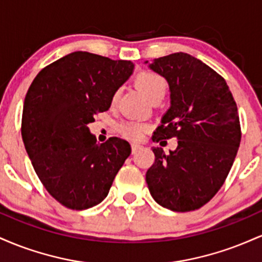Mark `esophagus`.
<instances>
[{
    "label": "esophagus",
    "instance_id": "obj_1",
    "mask_svg": "<svg viewBox=\"0 0 262 262\" xmlns=\"http://www.w3.org/2000/svg\"><path fill=\"white\" fill-rule=\"evenodd\" d=\"M139 149H141L140 144H137V143L132 144V152H133V154H135V152H137Z\"/></svg>",
    "mask_w": 262,
    "mask_h": 262
}]
</instances>
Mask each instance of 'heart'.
Listing matches in <instances>:
<instances>
[{
  "label": "heart",
  "mask_w": 262,
  "mask_h": 262,
  "mask_svg": "<svg viewBox=\"0 0 262 262\" xmlns=\"http://www.w3.org/2000/svg\"><path fill=\"white\" fill-rule=\"evenodd\" d=\"M135 83L139 89L148 96L150 101H152L154 98L158 97H164L165 92H166L167 85L166 81L161 75L154 73V71L144 70L140 71L139 74H137L135 76ZM118 100V92H114L111 98V102L114 104ZM149 125L146 123L143 122H137V121H124L121 122L118 124V133L123 135V137L129 138V139L138 140L140 139L141 135L144 132L148 130Z\"/></svg>",
  "instance_id": "heart-1"
}]
</instances>
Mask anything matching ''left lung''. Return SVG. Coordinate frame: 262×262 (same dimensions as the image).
<instances>
[{
	"label": "left lung",
	"mask_w": 262,
	"mask_h": 262,
	"mask_svg": "<svg viewBox=\"0 0 262 262\" xmlns=\"http://www.w3.org/2000/svg\"><path fill=\"white\" fill-rule=\"evenodd\" d=\"M150 68L167 80L171 92V107L152 141L176 138L179 145L170 154L152 148L149 191L164 208L200 209L223 186L239 149L236 103L223 77L189 54L162 56Z\"/></svg>",
	"instance_id": "8db88e82"
}]
</instances>
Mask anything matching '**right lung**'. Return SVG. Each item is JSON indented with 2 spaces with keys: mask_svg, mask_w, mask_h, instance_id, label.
Instances as JSON below:
<instances>
[{
  "mask_svg": "<svg viewBox=\"0 0 262 262\" xmlns=\"http://www.w3.org/2000/svg\"><path fill=\"white\" fill-rule=\"evenodd\" d=\"M133 66L127 60L75 52L41 69L29 86L23 143L45 189L66 208L101 203L130 155L127 140L112 137L97 144L87 124L108 111Z\"/></svg>",
  "mask_w": 262,
  "mask_h": 262,
  "instance_id": "add662e5",
  "label": "right lung"
}]
</instances>
